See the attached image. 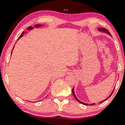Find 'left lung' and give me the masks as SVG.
I'll use <instances>...</instances> for the list:
<instances>
[{
	"label": "left lung",
	"mask_w": 125,
	"mask_h": 125,
	"mask_svg": "<svg viewBox=\"0 0 125 125\" xmlns=\"http://www.w3.org/2000/svg\"><path fill=\"white\" fill-rule=\"evenodd\" d=\"M99 29V30L100 31H104V32H106V33H108V34H109V35H110V32H109V31L107 30H106V29H104V28H101V29ZM114 90H113V92H112V93L111 94H110V95L108 98H107L106 99H105V100H103V101H101V102H100V103H102V102H103V101H104L105 100H107V99H109L110 97L111 96V95L113 94V92H114ZM72 93H73V96H74V98H75V99L76 100H77L78 102H79V103H80L81 104H84V105H88L87 104H85V103H83V102H82V101H80V100H78V99L77 98V97H76V96H75V94H74V88H73L72 89ZM94 104H90V105H94Z\"/></svg>",
	"instance_id": "obj_1"
}]
</instances>
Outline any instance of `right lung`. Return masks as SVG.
Here are the masks:
<instances>
[{
    "label": "right lung",
    "instance_id": "1",
    "mask_svg": "<svg viewBox=\"0 0 125 125\" xmlns=\"http://www.w3.org/2000/svg\"><path fill=\"white\" fill-rule=\"evenodd\" d=\"M41 26V25H35V27H39V26ZM33 29V27H32V26H29V27H28V28H27V29H28V30H31V29ZM24 32H22L21 33V34L20 35V37H19L18 39H19L20 37H21L22 36H23V34H24ZM13 48H14V47H13ZM12 50H13V49H12ZM11 53H12V52H11Z\"/></svg>",
    "mask_w": 125,
    "mask_h": 125
}]
</instances>
